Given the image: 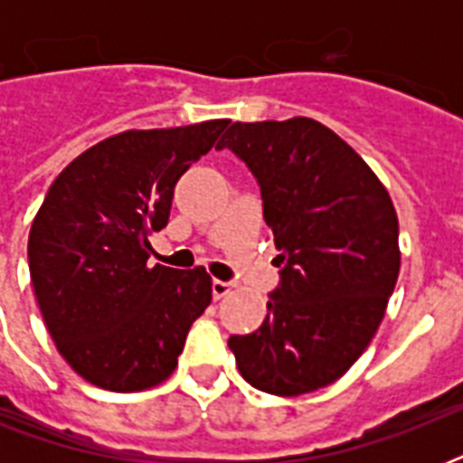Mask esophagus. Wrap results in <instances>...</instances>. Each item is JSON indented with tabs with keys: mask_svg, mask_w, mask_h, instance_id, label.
Here are the masks:
<instances>
[{
	"mask_svg": "<svg viewBox=\"0 0 463 463\" xmlns=\"http://www.w3.org/2000/svg\"><path fill=\"white\" fill-rule=\"evenodd\" d=\"M232 288H235V286H232L231 281H213V298H216V300H221V298H225V296H231L232 293Z\"/></svg>",
	"mask_w": 463,
	"mask_h": 463,
	"instance_id": "34e87169",
	"label": "esophagus"
}]
</instances>
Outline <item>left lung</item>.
Wrapping results in <instances>:
<instances>
[{"label":"left lung","mask_w":463,"mask_h":463,"mask_svg":"<svg viewBox=\"0 0 463 463\" xmlns=\"http://www.w3.org/2000/svg\"><path fill=\"white\" fill-rule=\"evenodd\" d=\"M218 148L260 180L283 267L260 329L228 338L240 374L276 396L326 387L370 345L394 293V202L373 167L317 119L235 122Z\"/></svg>","instance_id":"8db88e82"}]
</instances>
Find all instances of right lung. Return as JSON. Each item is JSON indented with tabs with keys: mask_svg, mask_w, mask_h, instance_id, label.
Here are the masks:
<instances>
[{
	"mask_svg": "<svg viewBox=\"0 0 463 463\" xmlns=\"http://www.w3.org/2000/svg\"><path fill=\"white\" fill-rule=\"evenodd\" d=\"M228 125L112 134L47 189L28 235L33 290L60 355L90 384L158 387L211 305L206 269L148 267V238L167 225L177 180Z\"/></svg>",
	"mask_w": 463,
	"mask_h": 463,
	"instance_id": "add662e5",
	"label": "right lung"
}]
</instances>
